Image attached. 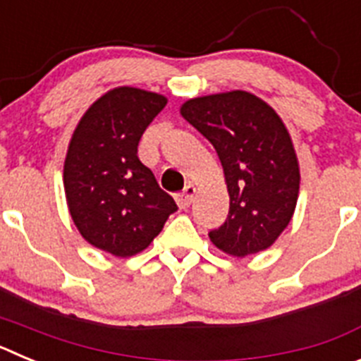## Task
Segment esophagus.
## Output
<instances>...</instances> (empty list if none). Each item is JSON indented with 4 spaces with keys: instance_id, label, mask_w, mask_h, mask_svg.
<instances>
[{
    "instance_id": "1",
    "label": "esophagus",
    "mask_w": 361,
    "mask_h": 361,
    "mask_svg": "<svg viewBox=\"0 0 361 361\" xmlns=\"http://www.w3.org/2000/svg\"><path fill=\"white\" fill-rule=\"evenodd\" d=\"M195 193H197L195 186H191V184H188V186L183 190V193H180V195L177 197L178 208H180V209L190 208L191 202H193V197H195Z\"/></svg>"
}]
</instances>
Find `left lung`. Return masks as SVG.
<instances>
[{
    "instance_id": "obj_1",
    "label": "left lung",
    "mask_w": 361,
    "mask_h": 361,
    "mask_svg": "<svg viewBox=\"0 0 361 361\" xmlns=\"http://www.w3.org/2000/svg\"><path fill=\"white\" fill-rule=\"evenodd\" d=\"M216 149L229 193L228 219L209 231L233 257L267 250L289 224L300 171L291 137L276 111L250 92L190 99L180 108Z\"/></svg>"
}]
</instances>
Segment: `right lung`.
<instances>
[{
  "instance_id": "right-lung-1",
  "label": "right lung",
  "mask_w": 361,
  "mask_h": 361,
  "mask_svg": "<svg viewBox=\"0 0 361 361\" xmlns=\"http://www.w3.org/2000/svg\"><path fill=\"white\" fill-rule=\"evenodd\" d=\"M164 106L162 95L121 86L86 110L70 141L63 177L73 224L116 257L146 250L177 212L137 157L142 133Z\"/></svg>"
}]
</instances>
